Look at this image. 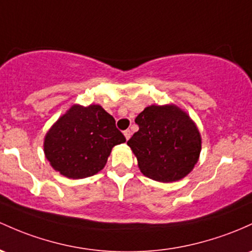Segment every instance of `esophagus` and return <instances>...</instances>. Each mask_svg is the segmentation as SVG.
Segmentation results:
<instances>
[{"label":"esophagus","mask_w":252,"mask_h":252,"mask_svg":"<svg viewBox=\"0 0 252 252\" xmlns=\"http://www.w3.org/2000/svg\"><path fill=\"white\" fill-rule=\"evenodd\" d=\"M123 134H124V136H126V140H129V139H130V136H131V131L129 130V129H128V130H126V131H124Z\"/></svg>","instance_id":"34e87169"}]
</instances>
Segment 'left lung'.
Returning <instances> with one entry per match:
<instances>
[{"label":"left lung","mask_w":252,"mask_h":252,"mask_svg":"<svg viewBox=\"0 0 252 252\" xmlns=\"http://www.w3.org/2000/svg\"><path fill=\"white\" fill-rule=\"evenodd\" d=\"M139 131L126 145L143 176L172 183L189 175L202 148L200 130L187 111L175 104L151 105L135 118Z\"/></svg>","instance_id":"8db88e82"}]
</instances>
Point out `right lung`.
Returning a JSON list of instances; mask_svg holds the SVG:
<instances>
[{
    "label": "right lung",
    "mask_w": 252,
    "mask_h": 252,
    "mask_svg": "<svg viewBox=\"0 0 252 252\" xmlns=\"http://www.w3.org/2000/svg\"><path fill=\"white\" fill-rule=\"evenodd\" d=\"M126 142L115 118L100 105L74 104L44 137V154L52 168L71 179L94 176L115 146Z\"/></svg>",
    "instance_id": "add662e5"
}]
</instances>
